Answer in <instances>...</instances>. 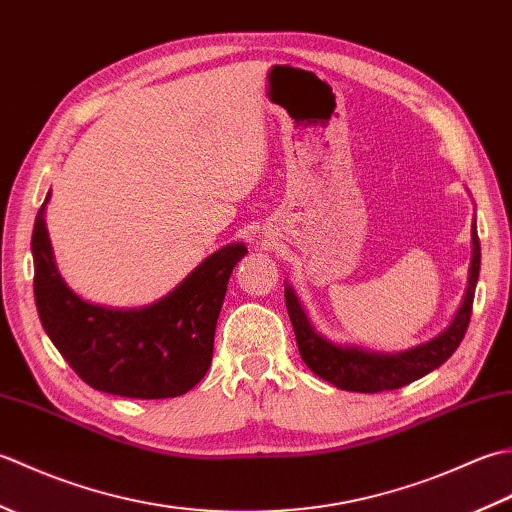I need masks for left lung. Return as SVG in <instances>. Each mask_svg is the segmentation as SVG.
Listing matches in <instances>:
<instances>
[{
	"label": "left lung",
	"mask_w": 512,
	"mask_h": 512,
	"mask_svg": "<svg viewBox=\"0 0 512 512\" xmlns=\"http://www.w3.org/2000/svg\"><path fill=\"white\" fill-rule=\"evenodd\" d=\"M473 255L469 266V284L464 290V299L455 312L453 321L431 341L420 343L411 350L385 354L363 350L354 345H336L325 339L308 321V314L303 312L295 290L286 286V308L292 321V330L297 336L299 354L314 374L328 380L334 387L345 391H361V394H376V391H389L405 387L413 380L427 376L433 369H438L447 358L458 350L464 339V332L469 328L473 297L477 277H480V239H477V226H471Z\"/></svg>",
	"instance_id": "8db88e82"
}]
</instances>
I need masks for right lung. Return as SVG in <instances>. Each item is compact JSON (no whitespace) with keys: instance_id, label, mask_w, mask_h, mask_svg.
I'll use <instances>...</instances> for the list:
<instances>
[{"instance_id":"1","label":"right lung","mask_w":512,"mask_h":512,"mask_svg":"<svg viewBox=\"0 0 512 512\" xmlns=\"http://www.w3.org/2000/svg\"><path fill=\"white\" fill-rule=\"evenodd\" d=\"M43 200L32 231L35 303L43 330L79 378L105 394L176 398L200 383L213 358L226 284L248 250L228 244L191 270L169 295L118 310L83 301L54 264Z\"/></svg>"}]
</instances>
